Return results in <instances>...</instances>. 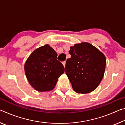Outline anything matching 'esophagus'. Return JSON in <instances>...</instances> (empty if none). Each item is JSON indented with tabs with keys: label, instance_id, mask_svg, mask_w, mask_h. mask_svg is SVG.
<instances>
[{
	"label": "esophagus",
	"instance_id": "esophagus-1",
	"mask_svg": "<svg viewBox=\"0 0 125 125\" xmlns=\"http://www.w3.org/2000/svg\"><path fill=\"white\" fill-rule=\"evenodd\" d=\"M65 63H66V62H65V61H64V62H62V64H63V65H64V67H65Z\"/></svg>",
	"mask_w": 125,
	"mask_h": 125
}]
</instances>
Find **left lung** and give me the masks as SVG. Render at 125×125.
Here are the masks:
<instances>
[{
  "instance_id": "8db88e82",
  "label": "left lung",
  "mask_w": 125,
  "mask_h": 125,
  "mask_svg": "<svg viewBox=\"0 0 125 125\" xmlns=\"http://www.w3.org/2000/svg\"><path fill=\"white\" fill-rule=\"evenodd\" d=\"M65 72L73 90L86 94L94 91L103 79L106 58L98 48L88 42L75 44L69 51Z\"/></svg>"
}]
</instances>
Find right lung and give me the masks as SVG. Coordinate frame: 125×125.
Here are the masks:
<instances>
[{"instance_id": "add662e5", "label": "right lung", "mask_w": 125, "mask_h": 125, "mask_svg": "<svg viewBox=\"0 0 125 125\" xmlns=\"http://www.w3.org/2000/svg\"><path fill=\"white\" fill-rule=\"evenodd\" d=\"M57 54L49 45L35 50L27 58L24 65L29 83L38 92L53 89L58 78L64 72L62 63L57 60Z\"/></svg>"}]
</instances>
